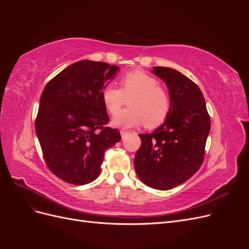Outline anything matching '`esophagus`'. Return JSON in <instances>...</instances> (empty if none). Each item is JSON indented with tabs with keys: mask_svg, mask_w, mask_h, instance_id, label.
<instances>
[{
	"mask_svg": "<svg viewBox=\"0 0 249 249\" xmlns=\"http://www.w3.org/2000/svg\"><path fill=\"white\" fill-rule=\"evenodd\" d=\"M126 134H127V132H125V131H124V130H123V131H120V135H122V137H123V138H124V136H125Z\"/></svg>",
	"mask_w": 249,
	"mask_h": 249,
	"instance_id": "esophagus-1",
	"label": "esophagus"
}]
</instances>
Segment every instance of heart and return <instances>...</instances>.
Masks as SVG:
<instances>
[{"instance_id":"1","label":"heart","mask_w":249,"mask_h":249,"mask_svg":"<svg viewBox=\"0 0 249 249\" xmlns=\"http://www.w3.org/2000/svg\"><path fill=\"white\" fill-rule=\"evenodd\" d=\"M102 101L111 114H116L129 101V106L113 118L112 124L124 129L145 124L157 127L167 118L170 111V97L159 81L142 71L127 72L120 79V89L109 84L102 90Z\"/></svg>"}]
</instances>
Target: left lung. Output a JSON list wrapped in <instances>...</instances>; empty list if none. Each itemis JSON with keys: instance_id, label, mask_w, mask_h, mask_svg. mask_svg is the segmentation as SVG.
Returning a JSON list of instances; mask_svg holds the SVG:
<instances>
[{"instance_id": "8db88e82", "label": "left lung", "mask_w": 249, "mask_h": 249, "mask_svg": "<svg viewBox=\"0 0 249 249\" xmlns=\"http://www.w3.org/2000/svg\"><path fill=\"white\" fill-rule=\"evenodd\" d=\"M166 84L170 111L150 134H139L141 146L135 155V170L143 184L169 190L190 178L203 162L211 120L199 87L170 67L155 66Z\"/></svg>"}]
</instances>
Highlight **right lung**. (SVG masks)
Wrapping results in <instances>:
<instances>
[{
  "mask_svg": "<svg viewBox=\"0 0 249 249\" xmlns=\"http://www.w3.org/2000/svg\"><path fill=\"white\" fill-rule=\"evenodd\" d=\"M119 67L82 60L44 87L35 131L50 170L64 182L86 185L100 176L106 149L120 141L109 122L102 90Z\"/></svg>",
  "mask_w": 249,
  "mask_h": 249,
  "instance_id": "right-lung-1",
  "label": "right lung"
}]
</instances>
